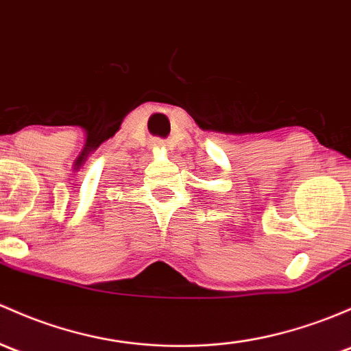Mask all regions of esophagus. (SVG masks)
Here are the masks:
<instances>
[{"label": "esophagus", "mask_w": 351, "mask_h": 351, "mask_svg": "<svg viewBox=\"0 0 351 351\" xmlns=\"http://www.w3.org/2000/svg\"><path fill=\"white\" fill-rule=\"evenodd\" d=\"M154 146L161 147V146H165V143H163V141H161V139H156V141H154Z\"/></svg>", "instance_id": "34e87169"}]
</instances>
